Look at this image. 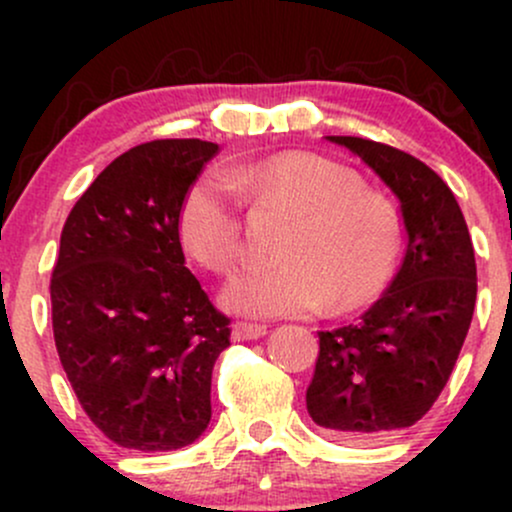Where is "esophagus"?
<instances>
[{
	"label": "esophagus",
	"mask_w": 512,
	"mask_h": 512,
	"mask_svg": "<svg viewBox=\"0 0 512 512\" xmlns=\"http://www.w3.org/2000/svg\"><path fill=\"white\" fill-rule=\"evenodd\" d=\"M264 334H267V327L264 325H252V322H236V325H233V339H238V342L260 339Z\"/></svg>",
	"instance_id": "34e87169"
}]
</instances>
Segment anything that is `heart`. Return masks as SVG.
<instances>
[{
    "instance_id": "1",
    "label": "heart",
    "mask_w": 512,
    "mask_h": 512,
    "mask_svg": "<svg viewBox=\"0 0 512 512\" xmlns=\"http://www.w3.org/2000/svg\"><path fill=\"white\" fill-rule=\"evenodd\" d=\"M274 199L296 214L281 245V264L245 267L221 289L228 313L303 317L375 296L399 252V221L390 204L361 190L349 168L320 156L238 161L209 170L187 190L178 214L185 250L204 267L236 262L243 238V198Z\"/></svg>"
}]
</instances>
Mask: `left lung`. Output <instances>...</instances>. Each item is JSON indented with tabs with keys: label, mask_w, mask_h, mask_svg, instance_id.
Instances as JSON below:
<instances>
[{
	"label": "left lung",
	"mask_w": 512,
	"mask_h": 512,
	"mask_svg": "<svg viewBox=\"0 0 512 512\" xmlns=\"http://www.w3.org/2000/svg\"><path fill=\"white\" fill-rule=\"evenodd\" d=\"M346 146L395 192L407 252L390 289L361 322L317 332L320 354L305 392L317 426L368 443L414 426L433 407L467 337L477 301V262L460 204L419 158L361 137Z\"/></svg>",
	"instance_id": "left-lung-1"
}]
</instances>
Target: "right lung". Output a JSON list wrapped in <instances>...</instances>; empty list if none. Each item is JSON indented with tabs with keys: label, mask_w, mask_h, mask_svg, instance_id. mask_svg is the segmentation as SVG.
Returning a JSON list of instances; mask_svg holds the SVG:
<instances>
[{
	"label": "right lung",
	"mask_w": 512,
	"mask_h": 512,
	"mask_svg": "<svg viewBox=\"0 0 512 512\" xmlns=\"http://www.w3.org/2000/svg\"><path fill=\"white\" fill-rule=\"evenodd\" d=\"M216 151L202 139L134 146L62 228L50 279L57 354L88 419L122 448L178 450L209 426L231 320L185 267L178 214Z\"/></svg>",
	"instance_id": "1"
}]
</instances>
